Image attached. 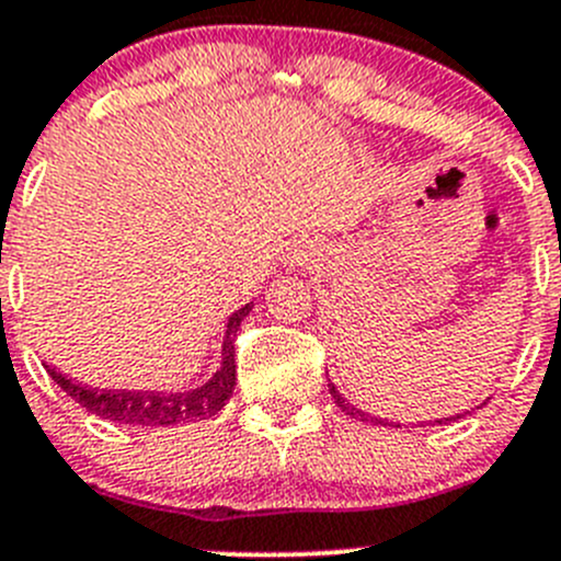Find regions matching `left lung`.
I'll return each instance as SVG.
<instances>
[{
	"label": "left lung",
	"instance_id": "1",
	"mask_svg": "<svg viewBox=\"0 0 561 561\" xmlns=\"http://www.w3.org/2000/svg\"><path fill=\"white\" fill-rule=\"evenodd\" d=\"M329 392H332V399H334V404L340 407V410L345 412V415H352V417H357V421H370V423H385L381 421V417H370L368 412H363V410H357V407L354 404H348V401L343 399V396H340V390L337 387H334V381H329ZM457 417H462V415H454V417H439V421H434V423H446V421H457Z\"/></svg>",
	"mask_w": 561,
	"mask_h": 561
}]
</instances>
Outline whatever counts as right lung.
Wrapping results in <instances>:
<instances>
[{"label":"right lung","mask_w":561,"mask_h":561,"mask_svg":"<svg viewBox=\"0 0 561 561\" xmlns=\"http://www.w3.org/2000/svg\"><path fill=\"white\" fill-rule=\"evenodd\" d=\"M254 305L240 307L229 316L227 332L221 343V365L204 385L196 390L185 392H154V390H93L82 387L46 365L51 379L60 390H66L80 407H85L93 415L113 423H129V426H176V423H196L218 415L227 407L229 396L238 381L234 370V334H238L240 321L251 312Z\"/></svg>","instance_id":"right-lung-1"}]
</instances>
